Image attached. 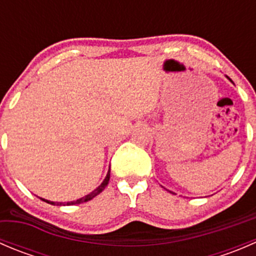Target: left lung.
Listing matches in <instances>:
<instances>
[{
    "label": "left lung",
    "instance_id": "left-lung-1",
    "mask_svg": "<svg viewBox=\"0 0 256 256\" xmlns=\"http://www.w3.org/2000/svg\"><path fill=\"white\" fill-rule=\"evenodd\" d=\"M226 78H228V76H226ZM229 80H230V79H229ZM230 82H232V80H230ZM172 193V192H171Z\"/></svg>",
    "mask_w": 256,
    "mask_h": 256
}]
</instances>
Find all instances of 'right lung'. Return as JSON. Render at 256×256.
I'll use <instances>...</instances> for the list:
<instances>
[{"instance_id": "1", "label": "right lung", "mask_w": 256, "mask_h": 256, "mask_svg": "<svg viewBox=\"0 0 256 256\" xmlns=\"http://www.w3.org/2000/svg\"><path fill=\"white\" fill-rule=\"evenodd\" d=\"M109 180H110V171L108 172V174H106V177H105V180H102V183L99 186V187L96 188V190H94L92 193H89V194L85 196V197L79 198V200H73V202H66V203L56 202H56H50V200H43V198H40V200H44V202L49 203V204H54V206H56H56H73V204H80V203L88 202V200H92V198L96 197L98 194H100V193H102V190H105V187H106V186H108V183H109Z\"/></svg>"}]
</instances>
